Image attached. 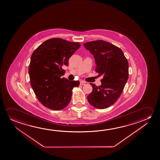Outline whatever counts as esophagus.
I'll return each mask as SVG.
<instances>
[{"instance_id":"esophagus-1","label":"esophagus","mask_w":160,"mask_h":160,"mask_svg":"<svg viewBox=\"0 0 160 160\" xmlns=\"http://www.w3.org/2000/svg\"><path fill=\"white\" fill-rule=\"evenodd\" d=\"M80 84L81 85H85V84H86V82L82 81V80H81L80 82Z\"/></svg>"}]
</instances>
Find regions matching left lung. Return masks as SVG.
<instances>
[{"mask_svg": "<svg viewBox=\"0 0 160 160\" xmlns=\"http://www.w3.org/2000/svg\"><path fill=\"white\" fill-rule=\"evenodd\" d=\"M84 46L93 55L95 71L103 76L100 86L90 84L92 91L88 96V100L96 108H107L118 100L128 81V60L121 49L103 40L88 42Z\"/></svg>", "mask_w": 160, "mask_h": 160, "instance_id": "1", "label": "left lung"}]
</instances>
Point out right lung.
<instances>
[{"label": "right lung", "mask_w": 160, "mask_h": 160, "mask_svg": "<svg viewBox=\"0 0 160 160\" xmlns=\"http://www.w3.org/2000/svg\"><path fill=\"white\" fill-rule=\"evenodd\" d=\"M80 47L76 42L60 38L47 40L32 52L29 68L30 84L42 105L53 110H62L69 104L72 90L79 81H69L61 76L62 67L68 65L72 55Z\"/></svg>", "instance_id": "1"}]
</instances>
